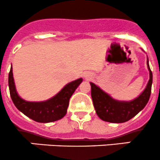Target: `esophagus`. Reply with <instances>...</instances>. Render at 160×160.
<instances>
[{
    "instance_id": "1",
    "label": "esophagus",
    "mask_w": 160,
    "mask_h": 160,
    "mask_svg": "<svg viewBox=\"0 0 160 160\" xmlns=\"http://www.w3.org/2000/svg\"><path fill=\"white\" fill-rule=\"evenodd\" d=\"M83 76H84V78H87V79H91V78H92V75L90 73H85L83 75Z\"/></svg>"
}]
</instances>
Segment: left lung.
Here are the masks:
<instances>
[{"label":"left lung","instance_id":"1","mask_svg":"<svg viewBox=\"0 0 160 160\" xmlns=\"http://www.w3.org/2000/svg\"><path fill=\"white\" fill-rule=\"evenodd\" d=\"M147 66L149 80L144 91L133 100L120 101L113 99L99 86L90 82L93 106L96 114L101 120L110 123H124L143 110L149 99L152 84V73L150 70L148 59H147Z\"/></svg>","mask_w":160,"mask_h":160}]
</instances>
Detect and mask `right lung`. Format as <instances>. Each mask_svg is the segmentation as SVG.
I'll list each match as a JSON object with an SVG mask.
<instances>
[{
    "mask_svg": "<svg viewBox=\"0 0 160 160\" xmlns=\"http://www.w3.org/2000/svg\"><path fill=\"white\" fill-rule=\"evenodd\" d=\"M82 78L69 82L53 97L42 102H29L18 96L14 82L12 67L8 75V86L11 98L19 111L28 118L39 123H50L58 121L65 116L69 99L78 87Z\"/></svg>",
    "mask_w": 160,
    "mask_h": 160,
    "instance_id": "1",
    "label": "right lung"
}]
</instances>
